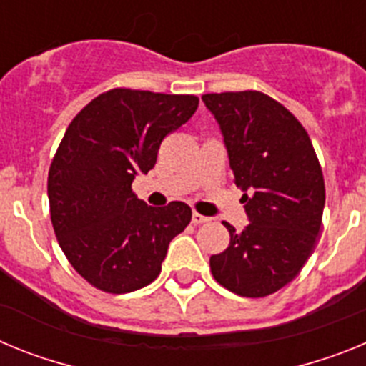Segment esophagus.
Here are the masks:
<instances>
[{
    "label": "esophagus",
    "instance_id": "1",
    "mask_svg": "<svg viewBox=\"0 0 366 366\" xmlns=\"http://www.w3.org/2000/svg\"><path fill=\"white\" fill-rule=\"evenodd\" d=\"M209 222V218L203 214H199V212H192V223L194 225H202V223H207Z\"/></svg>",
    "mask_w": 366,
    "mask_h": 366
}]
</instances>
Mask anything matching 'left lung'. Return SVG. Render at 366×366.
<instances>
[{"label": "left lung", "mask_w": 366, "mask_h": 366, "mask_svg": "<svg viewBox=\"0 0 366 366\" xmlns=\"http://www.w3.org/2000/svg\"><path fill=\"white\" fill-rule=\"evenodd\" d=\"M227 147L249 225L211 257L216 282L240 297H266L308 262L325 209V177L308 132L290 109L260 92L207 93Z\"/></svg>", "instance_id": "1"}]
</instances>
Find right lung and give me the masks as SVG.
Returning a JSON list of instances; mask_svg holds the SVG:
<instances>
[{
    "instance_id": "obj_1",
    "label": "right lung",
    "mask_w": 366,
    "mask_h": 366,
    "mask_svg": "<svg viewBox=\"0 0 366 366\" xmlns=\"http://www.w3.org/2000/svg\"><path fill=\"white\" fill-rule=\"evenodd\" d=\"M198 104L194 95L115 87L67 126L47 177L51 222L71 266L97 290L119 295L154 282L190 223L187 203L147 205L132 181L150 172L163 139Z\"/></svg>"
}]
</instances>
